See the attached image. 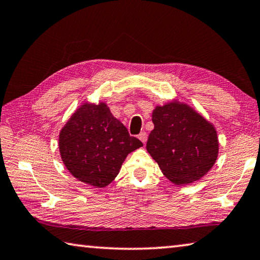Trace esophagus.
Wrapping results in <instances>:
<instances>
[{
	"label": "esophagus",
	"mask_w": 260,
	"mask_h": 260,
	"mask_svg": "<svg viewBox=\"0 0 260 260\" xmlns=\"http://www.w3.org/2000/svg\"><path fill=\"white\" fill-rule=\"evenodd\" d=\"M139 139L141 140V142L143 143V145H145V143L147 142V133H146V132H141V133L139 134Z\"/></svg>",
	"instance_id": "obj_1"
}]
</instances>
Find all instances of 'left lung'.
I'll use <instances>...</instances> for the list:
<instances>
[{
    "mask_svg": "<svg viewBox=\"0 0 260 260\" xmlns=\"http://www.w3.org/2000/svg\"><path fill=\"white\" fill-rule=\"evenodd\" d=\"M151 117L154 129L148 138L147 150L163 175L177 185L203 178L219 154V140L213 123L176 100L156 106Z\"/></svg>",
    "mask_w": 260,
    "mask_h": 260,
    "instance_id": "8db88e82",
    "label": "left lung"
}]
</instances>
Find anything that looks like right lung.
I'll list each match as a JSON object with an SVG mask.
<instances>
[{
	"label": "right lung",
	"instance_id": "right-lung-1",
	"mask_svg": "<svg viewBox=\"0 0 260 260\" xmlns=\"http://www.w3.org/2000/svg\"><path fill=\"white\" fill-rule=\"evenodd\" d=\"M142 146L103 102L83 103L59 134L66 168L77 180L93 187L112 183L127 155Z\"/></svg>",
	"mask_w": 260,
	"mask_h": 260
}]
</instances>
